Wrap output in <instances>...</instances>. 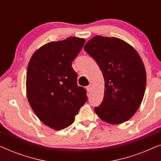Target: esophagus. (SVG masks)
Returning <instances> with one entry per match:
<instances>
[{
	"mask_svg": "<svg viewBox=\"0 0 161 161\" xmlns=\"http://www.w3.org/2000/svg\"><path fill=\"white\" fill-rule=\"evenodd\" d=\"M86 89H87L88 92L91 91V90L92 89V84H91V83H90V84L86 87Z\"/></svg>",
	"mask_w": 161,
	"mask_h": 161,
	"instance_id": "esophagus-1",
	"label": "esophagus"
}]
</instances>
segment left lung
Segmentation results:
<instances>
[{
	"instance_id": "1",
	"label": "left lung",
	"mask_w": 161,
	"mask_h": 161,
	"mask_svg": "<svg viewBox=\"0 0 161 161\" xmlns=\"http://www.w3.org/2000/svg\"><path fill=\"white\" fill-rule=\"evenodd\" d=\"M84 50L104 78V97L94 108L97 115L111 125L128 121L142 104L146 89V70L139 54L122 39L102 36L92 38Z\"/></svg>"
}]
</instances>
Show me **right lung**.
Returning <instances> with one entry per match:
<instances>
[{
  "label": "right lung",
  "mask_w": 161,
  "mask_h": 161,
  "mask_svg": "<svg viewBox=\"0 0 161 161\" xmlns=\"http://www.w3.org/2000/svg\"><path fill=\"white\" fill-rule=\"evenodd\" d=\"M85 42L76 36L50 42L37 49L28 63V103L39 120L56 130L72 125L87 101L86 91L77 86V73L72 67Z\"/></svg>",
  "instance_id": "obj_1"
}]
</instances>
